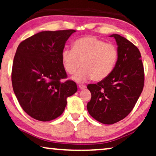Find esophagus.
<instances>
[{
    "label": "esophagus",
    "mask_w": 156,
    "mask_h": 156,
    "mask_svg": "<svg viewBox=\"0 0 156 156\" xmlns=\"http://www.w3.org/2000/svg\"><path fill=\"white\" fill-rule=\"evenodd\" d=\"M86 85L84 84H79V88H80V89H86Z\"/></svg>",
    "instance_id": "34e87169"
}]
</instances>
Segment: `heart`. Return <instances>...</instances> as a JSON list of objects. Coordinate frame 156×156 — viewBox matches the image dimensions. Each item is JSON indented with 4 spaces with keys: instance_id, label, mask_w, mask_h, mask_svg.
<instances>
[{
    "instance_id": "obj_1",
    "label": "heart",
    "mask_w": 156,
    "mask_h": 156,
    "mask_svg": "<svg viewBox=\"0 0 156 156\" xmlns=\"http://www.w3.org/2000/svg\"><path fill=\"white\" fill-rule=\"evenodd\" d=\"M118 57V50L114 44L92 35L76 40L73 48H65L61 54L63 67L68 74H74L81 65L83 66L72 76L79 82L91 78L94 81L104 80L112 73Z\"/></svg>"
}]
</instances>
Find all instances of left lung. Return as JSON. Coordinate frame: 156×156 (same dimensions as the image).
I'll return each instance as SVG.
<instances>
[{"label": "left lung", "instance_id": "8db88e82", "mask_svg": "<svg viewBox=\"0 0 156 156\" xmlns=\"http://www.w3.org/2000/svg\"><path fill=\"white\" fill-rule=\"evenodd\" d=\"M117 44L119 57L107 77L87 89L91 97L87 108L94 119L113 124L122 120L133 109L144 85V70L140 51L125 37L113 34Z\"/></svg>", "mask_w": 156, "mask_h": 156}]
</instances>
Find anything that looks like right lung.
Wrapping results in <instances>:
<instances>
[{
  "label": "right lung",
  "instance_id": "1",
  "mask_svg": "<svg viewBox=\"0 0 156 156\" xmlns=\"http://www.w3.org/2000/svg\"><path fill=\"white\" fill-rule=\"evenodd\" d=\"M74 30L42 31L20 42L12 69L14 93L23 109L36 120L50 121L62 114L67 98L77 91L67 77L61 54Z\"/></svg>",
  "mask_w": 156,
  "mask_h": 156
}]
</instances>
